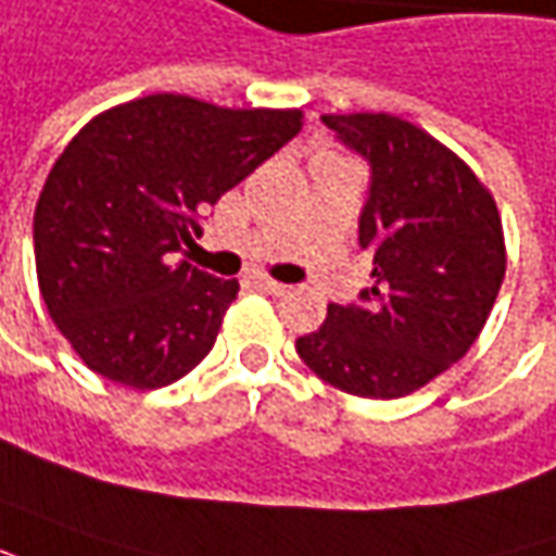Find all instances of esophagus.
I'll list each match as a JSON object with an SVG mask.
<instances>
[{
  "label": "esophagus",
  "mask_w": 556,
  "mask_h": 556,
  "mask_svg": "<svg viewBox=\"0 0 556 556\" xmlns=\"http://www.w3.org/2000/svg\"><path fill=\"white\" fill-rule=\"evenodd\" d=\"M255 289H262L264 294H286L289 292V286L286 282H277V279H270V277H255Z\"/></svg>",
  "instance_id": "obj_1"
}]
</instances>
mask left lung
<instances>
[{
    "mask_svg": "<svg viewBox=\"0 0 556 556\" xmlns=\"http://www.w3.org/2000/svg\"><path fill=\"white\" fill-rule=\"evenodd\" d=\"M368 164L358 247L371 286L328 304L294 341L309 371L362 399H402L463 358L505 277L500 210L478 176L438 139L392 115H323Z\"/></svg>",
    "mask_w": 556,
    "mask_h": 556,
    "instance_id": "obj_1",
    "label": "left lung"
}]
</instances>
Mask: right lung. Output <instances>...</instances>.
Segmentation results:
<instances>
[{
    "label": "right lung",
    "instance_id": "1",
    "mask_svg": "<svg viewBox=\"0 0 556 556\" xmlns=\"http://www.w3.org/2000/svg\"><path fill=\"white\" fill-rule=\"evenodd\" d=\"M298 134V109L154 93L72 139L41 188L33 247L48 313L90 371L161 389L203 362L240 286L169 255Z\"/></svg>",
    "mask_w": 556,
    "mask_h": 556
}]
</instances>
